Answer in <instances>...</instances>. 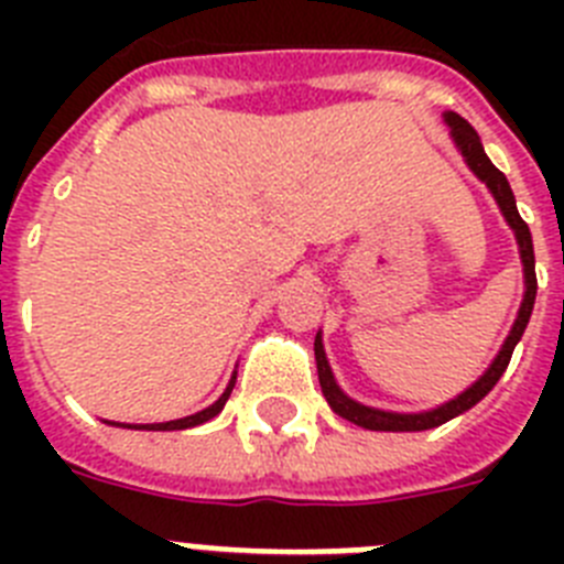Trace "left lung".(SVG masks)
I'll return each instance as SVG.
<instances>
[{"label":"left lung","instance_id":"left-lung-1","mask_svg":"<svg viewBox=\"0 0 564 564\" xmlns=\"http://www.w3.org/2000/svg\"><path fill=\"white\" fill-rule=\"evenodd\" d=\"M446 121H449L452 134H455L457 147H460L463 158L466 163L471 166V172L491 188L495 194V200L500 203L502 214H506L508 226L514 228L517 234V242H520V253H522V265H525V299H522V307H520V316H517L514 327H511V336L506 338L502 344L500 356L495 358V364L488 367L486 376L475 383V387H468L463 395H457L455 401L443 403L437 410L432 412H421V415H398V412H381V410H370V406H361V403L350 401V398L344 395L338 390V383L333 381V372H330V364L325 358V347H322V338L316 336V367H318V383H322V392H325L327 403L333 406V412H338L341 417H347L350 423L356 426H364V430H376V432H421V430H432V426H441V423L452 421L457 417L460 412L471 410L477 401L488 395V392L495 390V383L500 381V376L506 372L508 361H511V352H514L517 341L522 338L525 333L528 318H531V311H534V299H536V271H534V242H531V231H528L525 220L520 217L517 212V203H514V192L508 186L506 174L495 166V163L488 161L486 152H482V143L477 138L475 127L468 121H463L460 115L449 112L446 115Z\"/></svg>","mask_w":564,"mask_h":564}]
</instances>
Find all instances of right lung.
Wrapping results in <instances>:
<instances>
[{"label": "right lung", "mask_w": 564, "mask_h": 564, "mask_svg": "<svg viewBox=\"0 0 564 564\" xmlns=\"http://www.w3.org/2000/svg\"><path fill=\"white\" fill-rule=\"evenodd\" d=\"M231 390H234V378H231V383H228V390L223 392V395H220V401H217V403H212V406H208V410L197 412V415L181 417V421H166V423H147V426H129V430H154V432H172V430H188V426H200V423L212 421L214 415H220V410H223V406H226V401H228V395H231Z\"/></svg>", "instance_id": "add662e5"}]
</instances>
